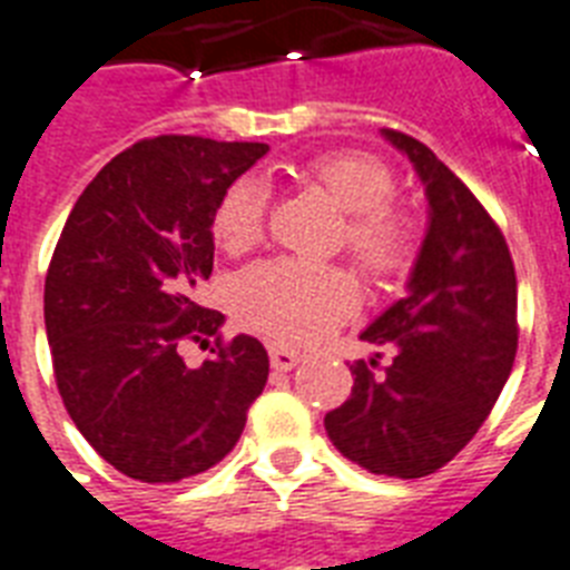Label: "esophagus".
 <instances>
[{"label":"esophagus","instance_id":"esophagus-1","mask_svg":"<svg viewBox=\"0 0 570 570\" xmlns=\"http://www.w3.org/2000/svg\"><path fill=\"white\" fill-rule=\"evenodd\" d=\"M269 360L275 372H293L295 365L301 363V354L286 345H269Z\"/></svg>","mask_w":570,"mask_h":570}]
</instances>
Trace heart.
Here are the masks:
<instances>
[{
    "instance_id": "1",
    "label": "heart",
    "mask_w": 570,
    "mask_h": 570,
    "mask_svg": "<svg viewBox=\"0 0 570 570\" xmlns=\"http://www.w3.org/2000/svg\"><path fill=\"white\" fill-rule=\"evenodd\" d=\"M301 178L318 187L345 213V245L377 272L404 266L413 245V225L390 198L395 178L372 155L342 151L316 157ZM266 187L257 178L234 180L213 210V237L225 252H245L263 234ZM357 286L336 266L298 261L254 263L234 281L237 316L254 331L284 342H313L340 325L357 307Z\"/></svg>"
}]
</instances>
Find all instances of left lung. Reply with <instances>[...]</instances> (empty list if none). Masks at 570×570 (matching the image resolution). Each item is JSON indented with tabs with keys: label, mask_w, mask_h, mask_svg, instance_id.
<instances>
[{
	"label": "left lung",
	"mask_w": 570,
	"mask_h": 570,
	"mask_svg": "<svg viewBox=\"0 0 570 570\" xmlns=\"http://www.w3.org/2000/svg\"><path fill=\"white\" fill-rule=\"evenodd\" d=\"M381 134L424 184L428 230L406 295L360 333L395 357L383 374L354 365L351 397L325 430L365 471L413 480L451 462L492 413L515 363L518 284L507 239L474 193L424 142Z\"/></svg>",
	"instance_id": "1"
}]
</instances>
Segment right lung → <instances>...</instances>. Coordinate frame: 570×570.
I'll return each instance as SVG.
<instances>
[{"mask_svg": "<svg viewBox=\"0 0 570 570\" xmlns=\"http://www.w3.org/2000/svg\"><path fill=\"white\" fill-rule=\"evenodd\" d=\"M266 142L166 134L117 155L78 196L46 275L58 392L99 456L142 483H178L234 451L269 377L254 336L187 365L180 342L225 322L193 298L213 272V210Z\"/></svg>", "mask_w": 570, "mask_h": 570, "instance_id": "add662e5", "label": "right lung"}]
</instances>
